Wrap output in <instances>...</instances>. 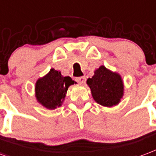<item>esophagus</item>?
I'll return each instance as SVG.
<instances>
[{
	"label": "esophagus",
	"mask_w": 156,
	"mask_h": 156,
	"mask_svg": "<svg viewBox=\"0 0 156 156\" xmlns=\"http://www.w3.org/2000/svg\"><path fill=\"white\" fill-rule=\"evenodd\" d=\"M76 81L78 82V83L84 84L85 82H86V78L84 76H83V77H78V78H76Z\"/></svg>",
	"instance_id": "1"
}]
</instances>
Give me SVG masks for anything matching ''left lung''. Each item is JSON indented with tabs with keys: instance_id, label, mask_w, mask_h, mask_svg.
<instances>
[{
	"instance_id": "obj_1",
	"label": "left lung",
	"mask_w": 156,
	"mask_h": 156,
	"mask_svg": "<svg viewBox=\"0 0 156 156\" xmlns=\"http://www.w3.org/2000/svg\"><path fill=\"white\" fill-rule=\"evenodd\" d=\"M92 95L98 103L112 107L119 103L123 96V83L118 73L111 72L104 66L99 67L92 78L87 80Z\"/></svg>"
}]
</instances>
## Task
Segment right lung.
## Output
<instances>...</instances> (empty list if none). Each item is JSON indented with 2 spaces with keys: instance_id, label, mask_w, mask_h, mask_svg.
Segmentation results:
<instances>
[{
  "instance_id": "1",
  "label": "right lung",
  "mask_w": 156,
  "mask_h": 156,
  "mask_svg": "<svg viewBox=\"0 0 156 156\" xmlns=\"http://www.w3.org/2000/svg\"><path fill=\"white\" fill-rule=\"evenodd\" d=\"M75 82L70 77H63L60 72L52 69L35 84V96L38 101L48 109H55L62 104L67 90Z\"/></svg>"
}]
</instances>
